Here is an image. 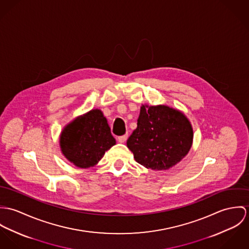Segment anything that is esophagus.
Listing matches in <instances>:
<instances>
[{
  "mask_svg": "<svg viewBox=\"0 0 249 249\" xmlns=\"http://www.w3.org/2000/svg\"><path fill=\"white\" fill-rule=\"evenodd\" d=\"M117 140L120 142V143H124L126 140H127V136H121V137H118Z\"/></svg>",
  "mask_w": 249,
  "mask_h": 249,
  "instance_id": "esophagus-1",
  "label": "esophagus"
}]
</instances>
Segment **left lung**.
I'll return each mask as SVG.
<instances>
[{
	"label": "left lung",
	"instance_id": "8db88e82",
	"mask_svg": "<svg viewBox=\"0 0 249 249\" xmlns=\"http://www.w3.org/2000/svg\"><path fill=\"white\" fill-rule=\"evenodd\" d=\"M193 129L180 111L165 105H142L138 127L127 140L136 161L152 170H167L191 149Z\"/></svg>",
	"mask_w": 249,
	"mask_h": 249
}]
</instances>
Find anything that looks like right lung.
<instances>
[{
  "instance_id": "obj_1",
  "label": "right lung",
  "mask_w": 249,
  "mask_h": 249,
  "mask_svg": "<svg viewBox=\"0 0 249 249\" xmlns=\"http://www.w3.org/2000/svg\"><path fill=\"white\" fill-rule=\"evenodd\" d=\"M115 145L106 117L94 109L78 116L61 133L60 147L68 160L79 168L97 164L105 152Z\"/></svg>"
}]
</instances>
